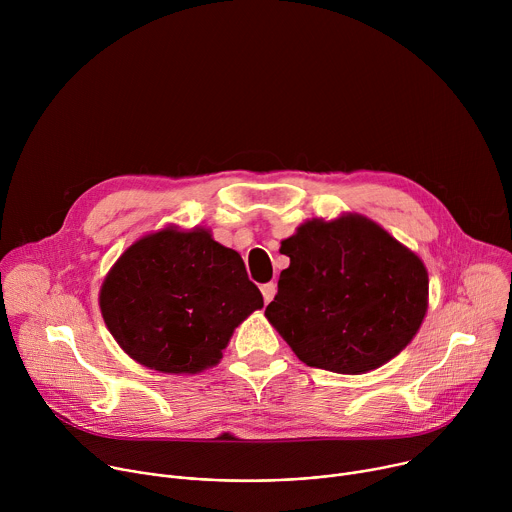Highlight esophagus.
<instances>
[{
    "label": "esophagus",
    "mask_w": 512,
    "mask_h": 512,
    "mask_svg": "<svg viewBox=\"0 0 512 512\" xmlns=\"http://www.w3.org/2000/svg\"><path fill=\"white\" fill-rule=\"evenodd\" d=\"M261 294H263V300H265V304H269V302L275 298V294H277V285H275L273 281L265 283V285L261 287Z\"/></svg>",
    "instance_id": "obj_1"
}]
</instances>
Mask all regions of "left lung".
Segmentation results:
<instances>
[{
  "mask_svg": "<svg viewBox=\"0 0 512 512\" xmlns=\"http://www.w3.org/2000/svg\"><path fill=\"white\" fill-rule=\"evenodd\" d=\"M279 251L289 267L265 316L308 367L369 373L417 334L427 312V269L371 218H312Z\"/></svg>",
  "mask_w": 512,
  "mask_h": 512,
  "instance_id": "left-lung-1",
  "label": "left lung"
}]
</instances>
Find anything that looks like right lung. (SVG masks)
<instances>
[{
    "label": "right lung",
    "instance_id": "1",
    "mask_svg": "<svg viewBox=\"0 0 512 512\" xmlns=\"http://www.w3.org/2000/svg\"><path fill=\"white\" fill-rule=\"evenodd\" d=\"M99 306L117 344L139 364L196 375L223 358L235 328L263 308L241 255L208 229L166 227L135 241L107 273Z\"/></svg>",
    "mask_w": 512,
    "mask_h": 512
}]
</instances>
